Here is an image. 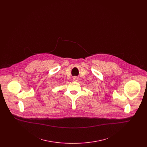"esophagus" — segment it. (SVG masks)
Wrapping results in <instances>:
<instances>
[{
  "instance_id": "1",
  "label": "esophagus",
  "mask_w": 147,
  "mask_h": 147,
  "mask_svg": "<svg viewBox=\"0 0 147 147\" xmlns=\"http://www.w3.org/2000/svg\"><path fill=\"white\" fill-rule=\"evenodd\" d=\"M78 79V78L77 77H74L73 78V80L74 81V82H77Z\"/></svg>"
}]
</instances>
